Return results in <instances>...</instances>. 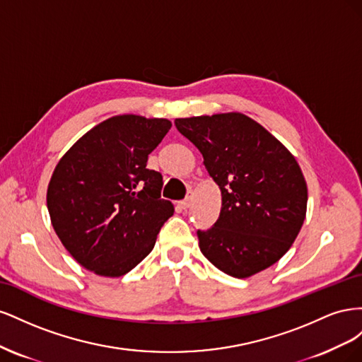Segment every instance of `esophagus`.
<instances>
[{"label": "esophagus", "mask_w": 362, "mask_h": 362, "mask_svg": "<svg viewBox=\"0 0 362 362\" xmlns=\"http://www.w3.org/2000/svg\"><path fill=\"white\" fill-rule=\"evenodd\" d=\"M178 204H180V206L182 208V210H187V208H189V206H190V204H192V193H189V194H187V198L182 199V201H180Z\"/></svg>", "instance_id": "obj_1"}]
</instances>
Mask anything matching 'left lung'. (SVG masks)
<instances>
[{
    "label": "left lung",
    "instance_id": "1",
    "mask_svg": "<svg viewBox=\"0 0 362 362\" xmlns=\"http://www.w3.org/2000/svg\"><path fill=\"white\" fill-rule=\"evenodd\" d=\"M199 149L222 192L221 216L199 247L218 270L249 278L270 267L298 237L308 190L298 161L278 139L242 113L175 119Z\"/></svg>",
    "mask_w": 362,
    "mask_h": 362
}]
</instances>
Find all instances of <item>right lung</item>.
Returning <instances> with one entry per match:
<instances>
[{"mask_svg": "<svg viewBox=\"0 0 362 362\" xmlns=\"http://www.w3.org/2000/svg\"><path fill=\"white\" fill-rule=\"evenodd\" d=\"M170 127L168 119L110 117L87 131L54 169L47 193L51 223L87 270L122 276L154 249L173 205L161 199V173L146 163Z\"/></svg>", "mask_w": 362, "mask_h": 362, "instance_id": "add662e5", "label": "right lung"}]
</instances>
